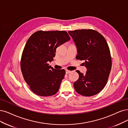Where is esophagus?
Returning a JSON list of instances; mask_svg holds the SVG:
<instances>
[{
    "instance_id": "esophagus-1",
    "label": "esophagus",
    "mask_w": 128,
    "mask_h": 128,
    "mask_svg": "<svg viewBox=\"0 0 128 128\" xmlns=\"http://www.w3.org/2000/svg\"><path fill=\"white\" fill-rule=\"evenodd\" d=\"M70 73V70H65V73H66V74H68V73Z\"/></svg>"
}]
</instances>
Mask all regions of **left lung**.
<instances>
[{"label": "left lung", "instance_id": "8db88e82", "mask_svg": "<svg viewBox=\"0 0 128 128\" xmlns=\"http://www.w3.org/2000/svg\"><path fill=\"white\" fill-rule=\"evenodd\" d=\"M77 48L76 59L84 60L86 74L77 70L79 78L74 83L76 91L83 96L98 93L106 86L111 71L112 60L109 47L101 34L92 30L69 31Z\"/></svg>", "mask_w": 128, "mask_h": 128}]
</instances>
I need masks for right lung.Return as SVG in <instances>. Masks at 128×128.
<instances>
[{
	"mask_svg": "<svg viewBox=\"0 0 128 128\" xmlns=\"http://www.w3.org/2000/svg\"><path fill=\"white\" fill-rule=\"evenodd\" d=\"M70 40L65 31H38L31 35L22 55L20 67L26 82L38 96H53L58 91L65 70L48 64L55 56L57 47Z\"/></svg>",
	"mask_w": 128,
	"mask_h": 128,
	"instance_id": "right-lung-1",
	"label": "right lung"
}]
</instances>
